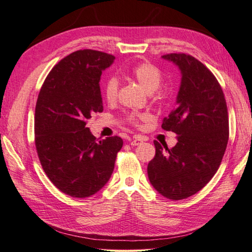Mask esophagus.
Here are the masks:
<instances>
[{
  "mask_svg": "<svg viewBox=\"0 0 252 252\" xmlns=\"http://www.w3.org/2000/svg\"><path fill=\"white\" fill-rule=\"evenodd\" d=\"M143 143V141L141 140L140 137H134L133 138V140L130 142V145L131 146H137V145H140V144H142Z\"/></svg>",
  "mask_w": 252,
  "mask_h": 252,
  "instance_id": "esophagus-1",
  "label": "esophagus"
}]
</instances>
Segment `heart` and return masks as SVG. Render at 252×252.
Returning <instances> with one entry per match:
<instances>
[{"instance_id":"1","label":"heart","mask_w":252,"mask_h":252,"mask_svg":"<svg viewBox=\"0 0 252 252\" xmlns=\"http://www.w3.org/2000/svg\"><path fill=\"white\" fill-rule=\"evenodd\" d=\"M129 76L133 80H135L147 93L156 92L162 82L161 71L159 70L157 66H155L154 63L148 62L137 63L134 67H132L131 70L129 71ZM118 90H119V82H118L117 78L110 77L106 80L103 92L106 100L109 104H112L116 101L118 96ZM140 119H142L141 116H127V120L132 123H137Z\"/></svg>"}]
</instances>
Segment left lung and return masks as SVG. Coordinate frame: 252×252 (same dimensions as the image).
I'll return each instance as SVG.
<instances>
[{
	"label": "left lung",
	"mask_w": 252,
	"mask_h": 252,
	"mask_svg": "<svg viewBox=\"0 0 252 252\" xmlns=\"http://www.w3.org/2000/svg\"><path fill=\"white\" fill-rule=\"evenodd\" d=\"M162 58L182 74L176 107L161 126L178 135V143L169 149L155 141L147 173L159 194L181 200L205 187L220 167L228 142L227 107L221 85L202 63L183 53Z\"/></svg>",
	"instance_id": "8db88e82"
}]
</instances>
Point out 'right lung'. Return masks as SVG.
I'll list each match as a JSON object with an SVG mask.
<instances>
[{
  "label": "right lung",
  "instance_id": "obj_1",
  "mask_svg": "<svg viewBox=\"0 0 252 252\" xmlns=\"http://www.w3.org/2000/svg\"><path fill=\"white\" fill-rule=\"evenodd\" d=\"M115 56L93 50L71 53L47 74L37 96L35 148L47 178L71 197L96 194L109 181L123 141L97 140L87 121L104 110L100 76Z\"/></svg>",
  "mask_w": 252,
  "mask_h": 252
}]
</instances>
